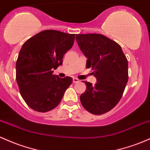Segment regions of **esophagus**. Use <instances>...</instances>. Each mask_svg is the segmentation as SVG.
<instances>
[{"mask_svg":"<svg viewBox=\"0 0 150 150\" xmlns=\"http://www.w3.org/2000/svg\"><path fill=\"white\" fill-rule=\"evenodd\" d=\"M79 81H80L77 78H74V79H73V82H74V83H79Z\"/></svg>","mask_w":150,"mask_h":150,"instance_id":"obj_1","label":"esophagus"}]
</instances>
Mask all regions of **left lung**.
Instances as JSON below:
<instances>
[{
    "instance_id": "obj_1",
    "label": "left lung",
    "mask_w": 150,
    "mask_h": 150,
    "mask_svg": "<svg viewBox=\"0 0 150 150\" xmlns=\"http://www.w3.org/2000/svg\"><path fill=\"white\" fill-rule=\"evenodd\" d=\"M76 40L93 70L97 83L85 81L86 89L80 96L84 108L94 115L110 111L120 101L128 81V63L121 47L100 34H80Z\"/></svg>"
}]
</instances>
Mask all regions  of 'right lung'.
Returning a JSON list of instances; mask_svg holds the SVG:
<instances>
[{
    "mask_svg": "<svg viewBox=\"0 0 150 150\" xmlns=\"http://www.w3.org/2000/svg\"><path fill=\"white\" fill-rule=\"evenodd\" d=\"M75 34L53 30L40 32L23 44L16 62V81L29 107L45 112L56 108L72 83L71 77L53 75L72 47Z\"/></svg>",
    "mask_w": 150,
    "mask_h": 150,
    "instance_id": "obj_1",
    "label": "right lung"
}]
</instances>
